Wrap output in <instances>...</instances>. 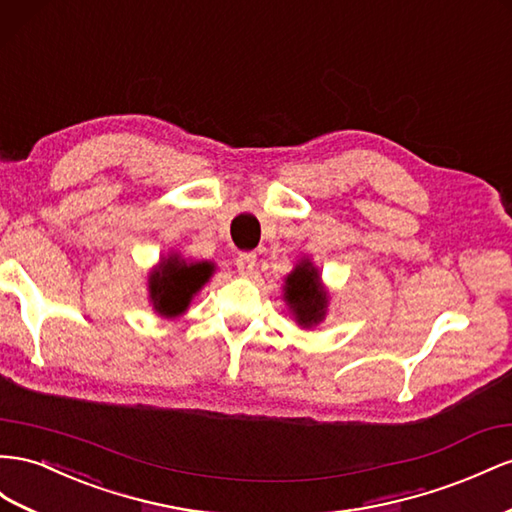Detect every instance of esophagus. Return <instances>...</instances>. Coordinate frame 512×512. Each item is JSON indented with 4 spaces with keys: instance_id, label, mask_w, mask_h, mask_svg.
Here are the masks:
<instances>
[{
    "instance_id": "1",
    "label": "esophagus",
    "mask_w": 512,
    "mask_h": 512,
    "mask_svg": "<svg viewBox=\"0 0 512 512\" xmlns=\"http://www.w3.org/2000/svg\"><path fill=\"white\" fill-rule=\"evenodd\" d=\"M256 269V254H239L237 258V271L243 275V278H247V275H252Z\"/></svg>"
}]
</instances>
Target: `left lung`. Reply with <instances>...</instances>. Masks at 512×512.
<instances>
[{"label":"left lung","mask_w":512,"mask_h":512,"mask_svg":"<svg viewBox=\"0 0 512 512\" xmlns=\"http://www.w3.org/2000/svg\"><path fill=\"white\" fill-rule=\"evenodd\" d=\"M282 299L301 329H314L325 321L331 295L310 256H301L284 278Z\"/></svg>","instance_id":"left-lung-1"}]
</instances>
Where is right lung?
I'll return each instance as SVG.
<instances>
[{
	"label": "right lung",
	"mask_w": 512,
	"mask_h": 512,
	"mask_svg": "<svg viewBox=\"0 0 512 512\" xmlns=\"http://www.w3.org/2000/svg\"><path fill=\"white\" fill-rule=\"evenodd\" d=\"M215 262L189 260L178 252L159 258L157 267L148 273V299L153 310L163 319L183 316L191 299L213 278Z\"/></svg>",
	"instance_id": "1"
}]
</instances>
